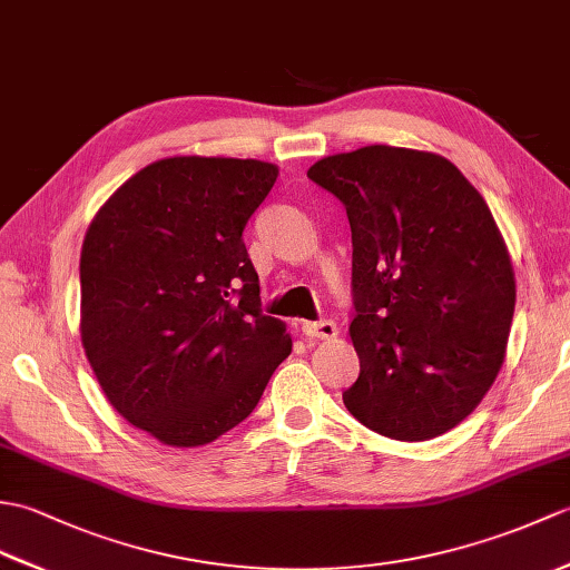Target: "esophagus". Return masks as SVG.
<instances>
[{
  "instance_id": "34e87169",
  "label": "esophagus",
  "mask_w": 570,
  "mask_h": 570,
  "mask_svg": "<svg viewBox=\"0 0 570 570\" xmlns=\"http://www.w3.org/2000/svg\"><path fill=\"white\" fill-rule=\"evenodd\" d=\"M304 333L316 341H333L337 337V325L333 321H308L304 323Z\"/></svg>"
}]
</instances>
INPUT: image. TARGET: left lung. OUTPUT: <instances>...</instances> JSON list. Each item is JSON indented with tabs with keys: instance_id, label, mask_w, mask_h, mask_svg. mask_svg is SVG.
<instances>
[{
	"instance_id": "1",
	"label": "left lung",
	"mask_w": 570,
	"mask_h": 570,
	"mask_svg": "<svg viewBox=\"0 0 570 570\" xmlns=\"http://www.w3.org/2000/svg\"><path fill=\"white\" fill-rule=\"evenodd\" d=\"M308 178L353 233L350 414L396 441L458 426L502 367L514 272L485 198L439 154L374 144L325 156Z\"/></svg>"
}]
</instances>
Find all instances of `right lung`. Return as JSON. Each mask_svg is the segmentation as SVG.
Segmentation results:
<instances>
[{"mask_svg":"<svg viewBox=\"0 0 570 570\" xmlns=\"http://www.w3.org/2000/svg\"><path fill=\"white\" fill-rule=\"evenodd\" d=\"M278 168L171 156L119 186L80 252V337L105 396L176 448L235 429L292 353L242 233Z\"/></svg>","mask_w":570,"mask_h":570,"instance_id":"right-lung-1","label":"right lung"}]
</instances>
